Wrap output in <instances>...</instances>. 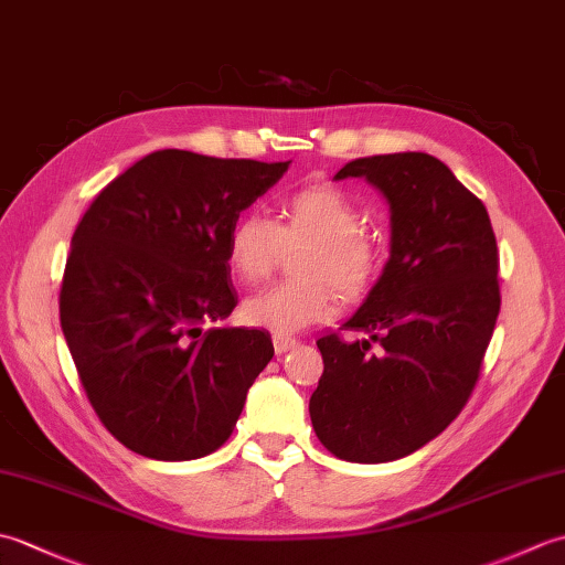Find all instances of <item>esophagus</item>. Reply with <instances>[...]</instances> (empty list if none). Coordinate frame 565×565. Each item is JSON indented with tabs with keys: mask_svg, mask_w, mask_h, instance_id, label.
<instances>
[{
	"mask_svg": "<svg viewBox=\"0 0 565 565\" xmlns=\"http://www.w3.org/2000/svg\"><path fill=\"white\" fill-rule=\"evenodd\" d=\"M274 350H276V354H284V352H289L291 347H296L298 344V340L296 338H291V334H284V332H274Z\"/></svg>",
	"mask_w": 565,
	"mask_h": 565,
	"instance_id": "obj_1",
	"label": "esophagus"
}]
</instances>
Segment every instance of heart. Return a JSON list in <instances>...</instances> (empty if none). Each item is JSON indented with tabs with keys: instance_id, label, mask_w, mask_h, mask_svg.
Listing matches in <instances>:
<instances>
[{
	"instance_id": "obj_1",
	"label": "heart",
	"mask_w": 565,
	"mask_h": 565,
	"mask_svg": "<svg viewBox=\"0 0 565 565\" xmlns=\"http://www.w3.org/2000/svg\"><path fill=\"white\" fill-rule=\"evenodd\" d=\"M310 235L298 271L245 301V318L274 332H298L338 310V291L359 296L376 279L383 243L362 227V213L334 186H303L281 201V221L245 211L227 227L225 252L231 269L247 284L267 279L281 255L284 239Z\"/></svg>"
}]
</instances>
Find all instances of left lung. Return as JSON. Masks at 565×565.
I'll return each mask as SVG.
<instances>
[{"label":"left lung","mask_w":565,"mask_h":565,"mask_svg":"<svg viewBox=\"0 0 565 565\" xmlns=\"http://www.w3.org/2000/svg\"><path fill=\"white\" fill-rule=\"evenodd\" d=\"M347 177L391 203V257L340 328L367 338L318 340L310 419L338 459L383 463L425 447L471 398L500 313V255L483 201L431 154H371L334 174Z\"/></svg>","instance_id":"obj_1"}]
</instances>
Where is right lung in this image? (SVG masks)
<instances>
[{
  "label": "right lung",
  "instance_id": "right-lung-1",
  "mask_svg": "<svg viewBox=\"0 0 565 565\" xmlns=\"http://www.w3.org/2000/svg\"><path fill=\"white\" fill-rule=\"evenodd\" d=\"M286 170L158 150L84 211L60 326L94 413L130 451L189 461L233 435L274 344L267 330L211 328L237 306L225 235Z\"/></svg>",
  "mask_w": 565,
  "mask_h": 565
}]
</instances>
